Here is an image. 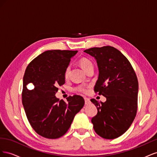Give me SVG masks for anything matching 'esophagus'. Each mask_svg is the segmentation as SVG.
<instances>
[{"mask_svg": "<svg viewBox=\"0 0 157 157\" xmlns=\"http://www.w3.org/2000/svg\"><path fill=\"white\" fill-rule=\"evenodd\" d=\"M84 101H85V105H89V104H90V99L88 98H84Z\"/></svg>", "mask_w": 157, "mask_h": 157, "instance_id": "obj_1", "label": "esophagus"}]
</instances>
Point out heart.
Returning <instances> with one entry per match:
<instances>
[{
	"label": "heart",
	"mask_w": 157,
	"mask_h": 157,
	"mask_svg": "<svg viewBox=\"0 0 157 157\" xmlns=\"http://www.w3.org/2000/svg\"><path fill=\"white\" fill-rule=\"evenodd\" d=\"M78 63L80 65V67H82V69L85 71V72H86V71L90 68L93 67L92 66V63L91 61H90L89 59H88L87 58H82L81 59H80L79 61H78ZM69 67H68L67 69H65V73H64V76H65V78H67L69 76ZM77 90L80 92H86L87 91L86 88L85 87L83 86H79L78 87Z\"/></svg>",
	"instance_id": "b5f03b06"
}]
</instances>
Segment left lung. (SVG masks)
I'll return each mask as SVG.
<instances>
[{
	"label": "left lung",
	"mask_w": 157,
	"mask_h": 157,
	"mask_svg": "<svg viewBox=\"0 0 157 157\" xmlns=\"http://www.w3.org/2000/svg\"><path fill=\"white\" fill-rule=\"evenodd\" d=\"M96 60L98 79L94 91L106 98L105 102L92 99L98 109L92 118L94 129L103 138L115 139L125 133L136 115L138 81L130 61L112 46L84 51Z\"/></svg>",
	"instance_id": "obj_1"
}]
</instances>
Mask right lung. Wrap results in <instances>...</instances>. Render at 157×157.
Returning <instances> with one entry per match:
<instances>
[{
  "label": "right lung",
  "mask_w": 157,
  "mask_h": 157,
  "mask_svg": "<svg viewBox=\"0 0 157 157\" xmlns=\"http://www.w3.org/2000/svg\"><path fill=\"white\" fill-rule=\"evenodd\" d=\"M77 52L46 51L28 65L23 76L22 103L26 116L34 130L46 138L63 136L84 105L78 95L68 97L67 103L55 96L58 86L65 84V69ZM29 83L33 84L31 90L27 88Z\"/></svg>",
  "instance_id": "add662e5"
}]
</instances>
